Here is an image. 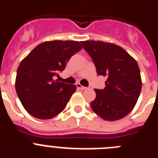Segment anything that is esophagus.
<instances>
[{"instance_id": "1", "label": "esophagus", "mask_w": 158, "mask_h": 158, "mask_svg": "<svg viewBox=\"0 0 158 158\" xmlns=\"http://www.w3.org/2000/svg\"><path fill=\"white\" fill-rule=\"evenodd\" d=\"M76 85H77V87L78 88V89H81V90H85V89H88L87 87H85V86H82L81 85H80V84H77Z\"/></svg>"}]
</instances>
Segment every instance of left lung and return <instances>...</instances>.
Returning <instances> with one entry per match:
<instances>
[{"label":"left lung","instance_id":"left-lung-1","mask_svg":"<svg viewBox=\"0 0 158 158\" xmlns=\"http://www.w3.org/2000/svg\"><path fill=\"white\" fill-rule=\"evenodd\" d=\"M93 59L99 76L107 77L104 89H95L91 107L104 120L115 121L127 115L137 103L142 89L140 69L124 49L101 41L81 42Z\"/></svg>","mask_w":158,"mask_h":158}]
</instances>
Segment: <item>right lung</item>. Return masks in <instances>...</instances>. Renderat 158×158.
<instances>
[{
	"instance_id": "add662e5",
	"label": "right lung",
	"mask_w": 158,
	"mask_h": 158,
	"mask_svg": "<svg viewBox=\"0 0 158 158\" xmlns=\"http://www.w3.org/2000/svg\"><path fill=\"white\" fill-rule=\"evenodd\" d=\"M81 49L77 41L44 42L20 62L15 86L22 105L31 115L49 119L63 111L77 87L58 81L55 77Z\"/></svg>"
}]
</instances>
